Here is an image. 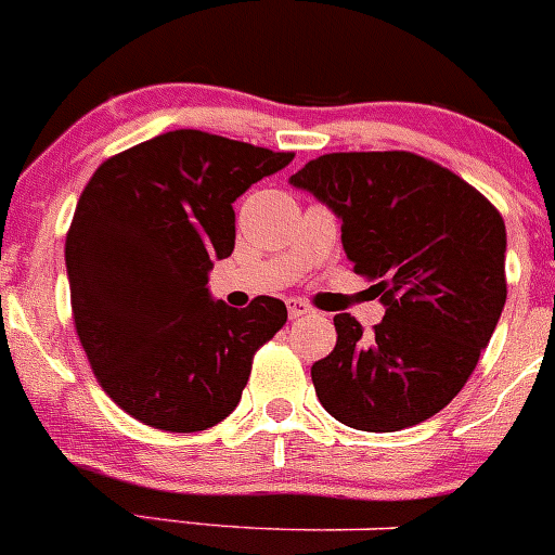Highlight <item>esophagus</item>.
<instances>
[{
    "mask_svg": "<svg viewBox=\"0 0 555 555\" xmlns=\"http://www.w3.org/2000/svg\"><path fill=\"white\" fill-rule=\"evenodd\" d=\"M287 313H289V319H304V317H309L311 313V306L309 304H304V300H289V306H287Z\"/></svg>",
    "mask_w": 555,
    "mask_h": 555,
    "instance_id": "34e87169",
    "label": "esophagus"
}]
</instances>
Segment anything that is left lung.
<instances>
[{
  "mask_svg": "<svg viewBox=\"0 0 555 555\" xmlns=\"http://www.w3.org/2000/svg\"><path fill=\"white\" fill-rule=\"evenodd\" d=\"M289 182L340 217L354 273L386 306L373 335L335 313V349L311 367L319 402L365 433L427 422L473 376L505 309V220L459 173L405 150L319 155Z\"/></svg>",
  "mask_w": 555,
  "mask_h": 555,
  "instance_id": "1",
  "label": "left lung"
}]
</instances>
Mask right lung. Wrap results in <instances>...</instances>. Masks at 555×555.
Masks as SVG:
<instances>
[{
    "instance_id": "1",
    "label": "right lung",
    "mask_w": 555,
    "mask_h": 555,
    "mask_svg": "<svg viewBox=\"0 0 555 555\" xmlns=\"http://www.w3.org/2000/svg\"><path fill=\"white\" fill-rule=\"evenodd\" d=\"M293 158L179 128L93 171L66 233L72 317L96 382L137 422L201 433L242 400L287 306L231 309L206 282L236 244L233 201Z\"/></svg>"
}]
</instances>
